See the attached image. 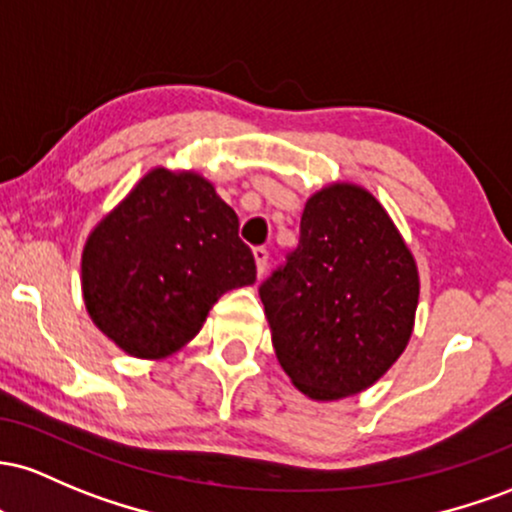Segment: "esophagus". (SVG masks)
I'll return each instance as SVG.
<instances>
[{"label": "esophagus", "mask_w": 512, "mask_h": 512, "mask_svg": "<svg viewBox=\"0 0 512 512\" xmlns=\"http://www.w3.org/2000/svg\"><path fill=\"white\" fill-rule=\"evenodd\" d=\"M254 261H256L258 278H261V275L266 273V268H268V249H266V246H256V249H254Z\"/></svg>", "instance_id": "esophagus-1"}]
</instances>
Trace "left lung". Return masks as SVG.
Segmentation results:
<instances>
[{
    "mask_svg": "<svg viewBox=\"0 0 512 512\" xmlns=\"http://www.w3.org/2000/svg\"><path fill=\"white\" fill-rule=\"evenodd\" d=\"M258 295L287 377L333 401L375 384L404 353L418 268L375 195L333 183L307 200L300 244Z\"/></svg>",
    "mask_w": 512,
    "mask_h": 512,
    "instance_id": "obj_1",
    "label": "left lung"
}]
</instances>
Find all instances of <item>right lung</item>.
Listing matches in <instances>:
<instances>
[{"instance_id": "add662e5", "label": "right lung", "mask_w": 512, "mask_h": 512, "mask_svg": "<svg viewBox=\"0 0 512 512\" xmlns=\"http://www.w3.org/2000/svg\"><path fill=\"white\" fill-rule=\"evenodd\" d=\"M256 263L239 217L210 181L152 169L89 234L82 290L91 321L128 355L166 358L200 331Z\"/></svg>"}]
</instances>
